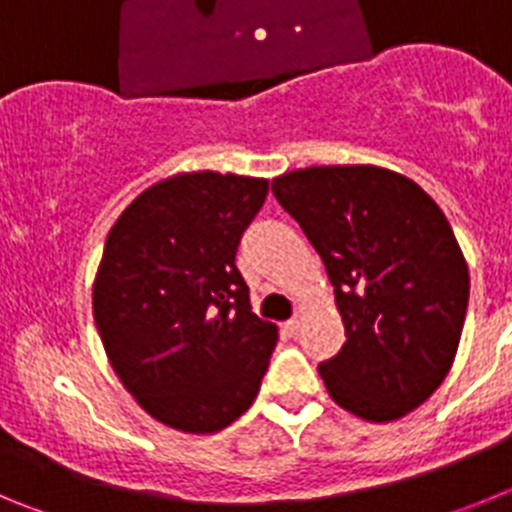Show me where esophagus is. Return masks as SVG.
Masks as SVG:
<instances>
[{"mask_svg":"<svg viewBox=\"0 0 512 512\" xmlns=\"http://www.w3.org/2000/svg\"><path fill=\"white\" fill-rule=\"evenodd\" d=\"M284 333H287V336H297V333H300V318L287 320V323H284Z\"/></svg>","mask_w":512,"mask_h":512,"instance_id":"1","label":"esophagus"}]
</instances>
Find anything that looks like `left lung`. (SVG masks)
Segmentation results:
<instances>
[{"instance_id":"left-lung-1","label":"left lung","mask_w":512,"mask_h":512,"mask_svg":"<svg viewBox=\"0 0 512 512\" xmlns=\"http://www.w3.org/2000/svg\"><path fill=\"white\" fill-rule=\"evenodd\" d=\"M336 289L346 343L318 366L330 397L374 423L449 374L469 305L467 261L441 207L377 166H310L271 182Z\"/></svg>"}]
</instances>
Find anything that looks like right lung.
<instances>
[{
    "label": "right lung",
    "mask_w": 512,
    "mask_h": 512,
    "mask_svg": "<svg viewBox=\"0 0 512 512\" xmlns=\"http://www.w3.org/2000/svg\"><path fill=\"white\" fill-rule=\"evenodd\" d=\"M269 182L179 174L117 217L94 282V323L112 369L148 415L215 433L256 400L277 325L251 312L235 253Z\"/></svg>",
    "instance_id": "add662e5"
}]
</instances>
